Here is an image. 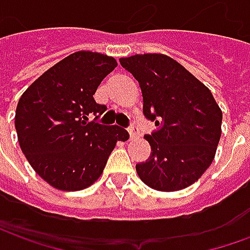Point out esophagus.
Segmentation results:
<instances>
[{
	"instance_id": "34e87169",
	"label": "esophagus",
	"mask_w": 250,
	"mask_h": 250,
	"mask_svg": "<svg viewBox=\"0 0 250 250\" xmlns=\"http://www.w3.org/2000/svg\"><path fill=\"white\" fill-rule=\"evenodd\" d=\"M128 134H130V139H136L139 136V131L136 128V125H131L130 128H128Z\"/></svg>"
}]
</instances>
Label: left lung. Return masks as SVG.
<instances>
[{
  "label": "left lung",
  "mask_w": 250,
  "mask_h": 250,
  "mask_svg": "<svg viewBox=\"0 0 250 250\" xmlns=\"http://www.w3.org/2000/svg\"><path fill=\"white\" fill-rule=\"evenodd\" d=\"M135 77L143 114L158 130L145 135L151 154L136 165L148 188L178 191L198 181L214 159L221 138L222 111L204 83L162 53L119 59Z\"/></svg>",
  "instance_id": "left-lung-1"
}]
</instances>
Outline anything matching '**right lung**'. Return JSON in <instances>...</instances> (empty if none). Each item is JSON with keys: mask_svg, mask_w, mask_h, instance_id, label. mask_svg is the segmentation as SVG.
<instances>
[{"mask_svg": "<svg viewBox=\"0 0 250 250\" xmlns=\"http://www.w3.org/2000/svg\"><path fill=\"white\" fill-rule=\"evenodd\" d=\"M116 65L114 57L103 53L75 52L21 95L14 118L20 147L36 173L55 188L77 191L91 186L116 142L128 139L118 125L96 123L107 107L93 95ZM92 114L95 120L89 121Z\"/></svg>", "mask_w": 250, "mask_h": 250, "instance_id": "1", "label": "right lung"}]
</instances>
